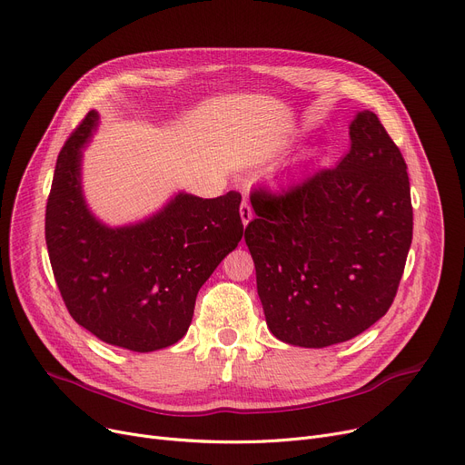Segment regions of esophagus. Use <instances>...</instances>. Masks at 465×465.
Masks as SVG:
<instances>
[{
  "instance_id": "1",
  "label": "esophagus",
  "mask_w": 465,
  "mask_h": 465,
  "mask_svg": "<svg viewBox=\"0 0 465 465\" xmlns=\"http://www.w3.org/2000/svg\"><path fill=\"white\" fill-rule=\"evenodd\" d=\"M239 213H241V220H242V226H247L251 220H252V207L247 200L241 202V207H239Z\"/></svg>"
}]
</instances>
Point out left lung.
<instances>
[{
	"label": "left lung",
	"mask_w": 465,
	"mask_h": 465,
	"mask_svg": "<svg viewBox=\"0 0 465 465\" xmlns=\"http://www.w3.org/2000/svg\"><path fill=\"white\" fill-rule=\"evenodd\" d=\"M351 151L281 193L254 190L245 230L272 333L322 349L373 326L392 305L412 241L407 163L371 111Z\"/></svg>",
	"instance_id": "obj_1"
}]
</instances>
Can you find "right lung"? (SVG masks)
<instances>
[{
  "mask_svg": "<svg viewBox=\"0 0 465 465\" xmlns=\"http://www.w3.org/2000/svg\"><path fill=\"white\" fill-rule=\"evenodd\" d=\"M97 126L90 111L62 146L46 200L45 239L73 321L109 345L151 352L175 345L195 296L242 237L241 193H179L139 224L109 228L86 207L81 149Z\"/></svg>",
  "mask_w": 465,
  "mask_h": 465,
  "instance_id": "right-lung-1",
  "label": "right lung"
}]
</instances>
